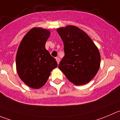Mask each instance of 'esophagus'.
<instances>
[{
	"mask_svg": "<svg viewBox=\"0 0 120 120\" xmlns=\"http://www.w3.org/2000/svg\"><path fill=\"white\" fill-rule=\"evenodd\" d=\"M55 59H56V61L57 63L59 64V61H60V59H59V58H58V57H56Z\"/></svg>",
	"mask_w": 120,
	"mask_h": 120,
	"instance_id": "1",
	"label": "esophagus"
}]
</instances>
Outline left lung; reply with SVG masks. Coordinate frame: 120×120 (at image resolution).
<instances>
[{
    "label": "left lung",
    "mask_w": 120,
    "mask_h": 120,
    "mask_svg": "<svg viewBox=\"0 0 120 120\" xmlns=\"http://www.w3.org/2000/svg\"><path fill=\"white\" fill-rule=\"evenodd\" d=\"M56 30L64 42L65 52L59 69L75 85L89 82L100 68L98 49L90 36L78 27L69 25Z\"/></svg>",
    "instance_id": "1"
}]
</instances>
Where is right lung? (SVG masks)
Listing matches in <instances>:
<instances>
[{
	"instance_id": "right-lung-1",
	"label": "right lung",
	"mask_w": 120,
	"mask_h": 120,
	"mask_svg": "<svg viewBox=\"0 0 120 120\" xmlns=\"http://www.w3.org/2000/svg\"><path fill=\"white\" fill-rule=\"evenodd\" d=\"M49 30L34 28L22 40L16 57L17 72L29 87L38 89L46 84L58 64L45 48Z\"/></svg>"
}]
</instances>
